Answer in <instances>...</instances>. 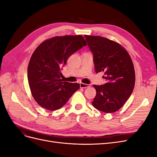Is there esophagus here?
<instances>
[{
	"instance_id": "esophagus-1",
	"label": "esophagus",
	"mask_w": 157,
	"mask_h": 157,
	"mask_svg": "<svg viewBox=\"0 0 157 157\" xmlns=\"http://www.w3.org/2000/svg\"><path fill=\"white\" fill-rule=\"evenodd\" d=\"M80 87L81 88H89L90 87V85L88 84H84V83H80Z\"/></svg>"
}]
</instances>
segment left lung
I'll return each instance as SVG.
<instances>
[{"label":"left lung","mask_w":157,"mask_h":157,"mask_svg":"<svg viewBox=\"0 0 157 157\" xmlns=\"http://www.w3.org/2000/svg\"><path fill=\"white\" fill-rule=\"evenodd\" d=\"M94 55L96 73L103 72L106 82L93 85L96 95L92 102L98 110L114 113L131 96L136 75L134 64L127 50L118 42L100 36L84 35Z\"/></svg>","instance_id":"left-lung-1"}]
</instances>
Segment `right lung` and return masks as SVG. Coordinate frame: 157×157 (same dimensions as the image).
I'll use <instances>...</instances> for the list:
<instances>
[{"label": "right lung", "mask_w": 157, "mask_h": 157, "mask_svg": "<svg viewBox=\"0 0 157 157\" xmlns=\"http://www.w3.org/2000/svg\"><path fill=\"white\" fill-rule=\"evenodd\" d=\"M86 45L82 35L57 36L35 49L28 65L27 78L32 96L39 105L57 110L79 89L78 83L62 82L61 70L71 55Z\"/></svg>", "instance_id": "add662e5"}]
</instances>
